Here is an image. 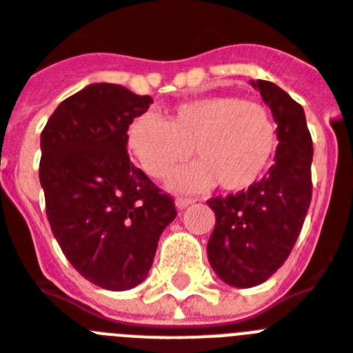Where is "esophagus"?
I'll use <instances>...</instances> for the list:
<instances>
[{
	"mask_svg": "<svg viewBox=\"0 0 353 353\" xmlns=\"http://www.w3.org/2000/svg\"><path fill=\"white\" fill-rule=\"evenodd\" d=\"M192 203H195L194 199H188V197H177L176 199V208L177 210H185L186 206H190Z\"/></svg>",
	"mask_w": 353,
	"mask_h": 353,
	"instance_id": "esophagus-1",
	"label": "esophagus"
}]
</instances>
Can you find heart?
Masks as SVG:
<instances>
[{
  "instance_id": "1",
  "label": "heart",
  "mask_w": 353,
  "mask_h": 353,
  "mask_svg": "<svg viewBox=\"0 0 353 353\" xmlns=\"http://www.w3.org/2000/svg\"><path fill=\"white\" fill-rule=\"evenodd\" d=\"M125 145L149 176L167 177L190 158L199 161L168 179L172 190H244L268 170L278 145L276 123L262 103L239 97H203L177 103L167 118L141 112L129 121Z\"/></svg>"
}]
</instances>
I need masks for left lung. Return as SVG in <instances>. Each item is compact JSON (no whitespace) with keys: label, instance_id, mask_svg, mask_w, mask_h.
Segmentation results:
<instances>
[{"label":"left lung","instance_id":"1","mask_svg":"<svg viewBox=\"0 0 353 353\" xmlns=\"http://www.w3.org/2000/svg\"><path fill=\"white\" fill-rule=\"evenodd\" d=\"M276 121L278 147L268 176L244 192L213 197L208 260L222 282L248 289L282 268L300 235L312 197V138L305 111L276 84L251 81Z\"/></svg>","mask_w":353,"mask_h":353}]
</instances>
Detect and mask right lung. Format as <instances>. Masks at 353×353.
I'll list each match as a JSON object with an SVG mask.
<instances>
[{"instance_id": "right-lung-1", "label": "right lung", "mask_w": 353, "mask_h": 353, "mask_svg": "<svg viewBox=\"0 0 353 353\" xmlns=\"http://www.w3.org/2000/svg\"><path fill=\"white\" fill-rule=\"evenodd\" d=\"M152 99L99 82L71 94L41 134L39 181L62 253L108 291L143 282L163 230L176 219L170 195L129 159V121Z\"/></svg>"}]
</instances>
